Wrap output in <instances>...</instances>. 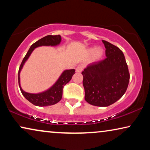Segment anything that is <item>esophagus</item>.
<instances>
[{
  "mask_svg": "<svg viewBox=\"0 0 150 150\" xmlns=\"http://www.w3.org/2000/svg\"><path fill=\"white\" fill-rule=\"evenodd\" d=\"M83 65H78L77 67H76V72L80 73V72H81L82 71H83Z\"/></svg>",
  "mask_w": 150,
  "mask_h": 150,
  "instance_id": "34e87169",
  "label": "esophagus"
}]
</instances>
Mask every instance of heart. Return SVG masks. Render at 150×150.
<instances>
[{"mask_svg":"<svg viewBox=\"0 0 150 150\" xmlns=\"http://www.w3.org/2000/svg\"><path fill=\"white\" fill-rule=\"evenodd\" d=\"M90 52L93 53L94 58L96 59H99L102 57L103 54V50L101 48H96V49H91L90 50Z\"/></svg>","mask_w":150,"mask_h":150,"instance_id":"heart-1","label":"heart"}]
</instances>
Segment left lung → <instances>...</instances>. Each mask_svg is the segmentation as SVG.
<instances>
[{
    "label": "left lung",
    "mask_w": 150,
    "mask_h": 150,
    "mask_svg": "<svg viewBox=\"0 0 150 150\" xmlns=\"http://www.w3.org/2000/svg\"><path fill=\"white\" fill-rule=\"evenodd\" d=\"M106 58L89 64L82 71L85 99L97 106H108L120 100L128 88L130 74L124 53L102 40Z\"/></svg>",
    "instance_id": "obj_1"
}]
</instances>
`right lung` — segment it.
Listing matches in <instances>:
<instances>
[{
    "instance_id": "add662e5",
    "label": "right lung",
    "mask_w": 150,
    "mask_h": 150,
    "mask_svg": "<svg viewBox=\"0 0 150 150\" xmlns=\"http://www.w3.org/2000/svg\"><path fill=\"white\" fill-rule=\"evenodd\" d=\"M61 42V37L60 35H47L44 38L40 39L37 41L30 47L29 50L26 53L23 60L20 65L19 71H18V83L22 95L26 100H28L30 103L38 106H47L53 105L59 102L62 98L63 89V87L68 83L72 78V76L75 74V69H66L61 74L58 80L55 82V83L52 87L47 89L46 91L41 92L38 93H30L24 91L22 89L20 85V71L23 67L24 63L27 59L29 58L33 51L35 48L40 46H56L60 44Z\"/></svg>"
}]
</instances>
